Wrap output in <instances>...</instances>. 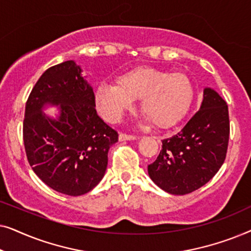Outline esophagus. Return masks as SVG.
I'll list each match as a JSON object with an SVG mask.
<instances>
[{
	"instance_id": "esophagus-1",
	"label": "esophagus",
	"mask_w": 251,
	"mask_h": 251,
	"mask_svg": "<svg viewBox=\"0 0 251 251\" xmlns=\"http://www.w3.org/2000/svg\"><path fill=\"white\" fill-rule=\"evenodd\" d=\"M137 138H138V137H137V136L126 135V133H120V136H119L120 142H125V140H135Z\"/></svg>"
}]
</instances>
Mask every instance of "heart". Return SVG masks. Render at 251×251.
Instances as JSON below:
<instances>
[{
    "instance_id": "1",
    "label": "heart",
    "mask_w": 251,
    "mask_h": 251,
    "mask_svg": "<svg viewBox=\"0 0 251 251\" xmlns=\"http://www.w3.org/2000/svg\"><path fill=\"white\" fill-rule=\"evenodd\" d=\"M193 84L187 75L155 67L126 72L116 84H100L96 104L108 121L115 122L140 99V111L157 129H168L184 118L193 101Z\"/></svg>"
}]
</instances>
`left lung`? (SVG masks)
Instances as JSON below:
<instances>
[{"mask_svg": "<svg viewBox=\"0 0 251 251\" xmlns=\"http://www.w3.org/2000/svg\"><path fill=\"white\" fill-rule=\"evenodd\" d=\"M229 138L228 107L214 89L205 88L200 109L183 129L162 140V150L147 170L160 188L175 195L207 184L224 163Z\"/></svg>", "mask_w": 251, "mask_h": 251, "instance_id": "8db88e82", "label": "left lung"}]
</instances>
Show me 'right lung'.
Returning a JSON list of instances; mask_svg holds the SVG:
<instances>
[{"label": "right lung", "mask_w": 251, "mask_h": 251, "mask_svg": "<svg viewBox=\"0 0 251 251\" xmlns=\"http://www.w3.org/2000/svg\"><path fill=\"white\" fill-rule=\"evenodd\" d=\"M74 60L44 72L26 102L23 135L27 160L37 177L59 193L77 197L104 177L118 132L102 121L95 94ZM58 105L52 119L42 109Z\"/></svg>", "instance_id": "1"}]
</instances>
